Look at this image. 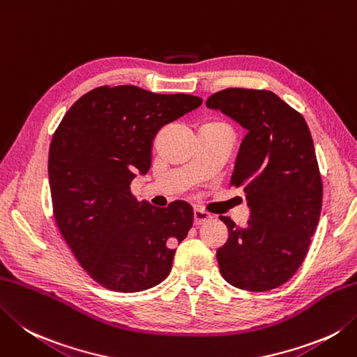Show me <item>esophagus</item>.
Masks as SVG:
<instances>
[{"instance_id":"34e87169","label":"esophagus","mask_w":357,"mask_h":357,"mask_svg":"<svg viewBox=\"0 0 357 357\" xmlns=\"http://www.w3.org/2000/svg\"><path fill=\"white\" fill-rule=\"evenodd\" d=\"M211 218H212V216L208 215L207 212L201 211V208H195V211H193V222H195V226L204 225V222L208 221Z\"/></svg>"}]
</instances>
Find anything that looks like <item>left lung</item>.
<instances>
[{"mask_svg":"<svg viewBox=\"0 0 357 357\" xmlns=\"http://www.w3.org/2000/svg\"><path fill=\"white\" fill-rule=\"evenodd\" d=\"M206 105L248 130L230 184L243 188L250 218L246 227H236L220 216L229 230L216 250L221 275L240 289H275L303 263L322 211L310 128L302 114L266 89H222Z\"/></svg>","mask_w":357,"mask_h":357,"instance_id":"obj_1","label":"left lung"}]
</instances>
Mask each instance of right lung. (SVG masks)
Returning <instances> with one entry per match:
<instances>
[{
    "label": "right lung",
    "mask_w": 357,
    "mask_h": 357,
    "mask_svg": "<svg viewBox=\"0 0 357 357\" xmlns=\"http://www.w3.org/2000/svg\"><path fill=\"white\" fill-rule=\"evenodd\" d=\"M202 103L190 94H155L132 85L82 96L52 136L49 187L63 238L91 278L117 292L145 291L172 271L174 244L193 225V208L137 201L131 181L151 165L164 125Z\"/></svg>",
    "instance_id": "obj_1"
}]
</instances>
